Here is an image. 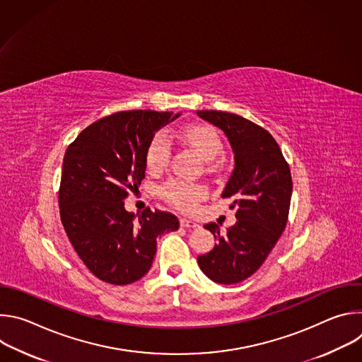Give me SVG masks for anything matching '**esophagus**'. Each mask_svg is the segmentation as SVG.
<instances>
[{
  "label": "esophagus",
  "mask_w": 362,
  "mask_h": 362,
  "mask_svg": "<svg viewBox=\"0 0 362 362\" xmlns=\"http://www.w3.org/2000/svg\"><path fill=\"white\" fill-rule=\"evenodd\" d=\"M179 222H180V226H183V228H197L199 226L194 221H190L187 218H180Z\"/></svg>",
  "instance_id": "esophagus-1"
}]
</instances>
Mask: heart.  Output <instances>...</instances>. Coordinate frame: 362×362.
Returning <instances> with one entry per match:
<instances>
[{
  "label": "heart",
  "instance_id": "1",
  "mask_svg": "<svg viewBox=\"0 0 362 362\" xmlns=\"http://www.w3.org/2000/svg\"><path fill=\"white\" fill-rule=\"evenodd\" d=\"M177 134L189 143L203 160L215 159L222 150V139L218 130L211 124L193 123L179 129ZM172 146L165 133H156L150 140L146 150V166L151 172L163 169L170 158ZM160 194L175 208L182 211H192L196 203L208 194L203 185L182 180L169 179L160 187Z\"/></svg>",
  "mask_w": 362,
  "mask_h": 362
}]
</instances>
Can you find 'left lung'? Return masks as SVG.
Masks as SVG:
<instances>
[{"mask_svg": "<svg viewBox=\"0 0 362 362\" xmlns=\"http://www.w3.org/2000/svg\"><path fill=\"white\" fill-rule=\"evenodd\" d=\"M199 117L223 130L235 154V169L222 193L233 197L236 223L221 235L219 225H204L215 247L197 256L202 272L216 284L232 285L262 267L285 230L292 194L289 165L264 127L228 112L197 110Z\"/></svg>", "mask_w": 362, "mask_h": 362, "instance_id": "1", "label": "left lung"}]
</instances>
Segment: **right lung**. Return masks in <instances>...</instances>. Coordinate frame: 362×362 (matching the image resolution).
I'll list each match as a JSON object with an SVG mask.
<instances>
[{
  "label": "right lung",
  "instance_id": "obj_1",
  "mask_svg": "<svg viewBox=\"0 0 362 362\" xmlns=\"http://www.w3.org/2000/svg\"><path fill=\"white\" fill-rule=\"evenodd\" d=\"M177 116L117 112L86 127L66 150L59 189L62 223L83 264L103 282L129 285L143 278L158 236L179 228L172 214L147 208L134 221L124 209L129 192L144 179L154 132Z\"/></svg>",
  "mask_w": 362,
  "mask_h": 362
}]
</instances>
